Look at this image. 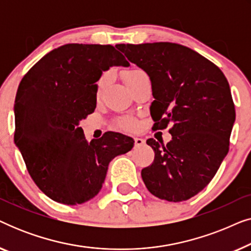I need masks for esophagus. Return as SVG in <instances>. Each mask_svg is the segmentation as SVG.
Instances as JSON below:
<instances>
[{"label":"esophagus","mask_w":251,"mask_h":251,"mask_svg":"<svg viewBox=\"0 0 251 251\" xmlns=\"http://www.w3.org/2000/svg\"><path fill=\"white\" fill-rule=\"evenodd\" d=\"M133 142H135L136 147H139L145 144V140H144L143 138H139V137H135V138H133Z\"/></svg>","instance_id":"34e87169"}]
</instances>
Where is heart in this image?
<instances>
[{
	"label": "heart",
	"instance_id": "obj_1",
	"mask_svg": "<svg viewBox=\"0 0 251 251\" xmlns=\"http://www.w3.org/2000/svg\"><path fill=\"white\" fill-rule=\"evenodd\" d=\"M145 74V72L142 71V70H129L126 71L125 73V81L126 85L129 83H131V82L137 78L140 75ZM109 82V74L108 73H104L100 75V77L97 80V83H96V96L99 97L101 94V91L104 90V88L106 85L108 84ZM115 126H118L120 129H126V130H132L136 128L137 126V121L133 118H121L119 119L118 121L115 122Z\"/></svg>",
	"mask_w": 251,
	"mask_h": 251
}]
</instances>
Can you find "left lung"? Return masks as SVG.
<instances>
[{"label":"left lung","instance_id":"1","mask_svg":"<svg viewBox=\"0 0 251 251\" xmlns=\"http://www.w3.org/2000/svg\"><path fill=\"white\" fill-rule=\"evenodd\" d=\"M116 48L151 78L153 129L171 126L168 144L146 140L155 155L142 170L144 183L162 200H188L210 183L228 153L235 108L227 78L212 61L181 44Z\"/></svg>","mask_w":251,"mask_h":251}]
</instances>
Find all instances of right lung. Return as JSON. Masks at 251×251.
<instances>
[{
    "mask_svg": "<svg viewBox=\"0 0 251 251\" xmlns=\"http://www.w3.org/2000/svg\"><path fill=\"white\" fill-rule=\"evenodd\" d=\"M129 61L111 44L70 43L41 58L20 81L15 143L37 187L53 201L81 204L101 190L108 164L133 140L107 131L85 140L81 120L96 108V82Z\"/></svg>",
    "mask_w": 251,
    "mask_h": 251,
    "instance_id": "add662e5",
    "label": "right lung"
}]
</instances>
